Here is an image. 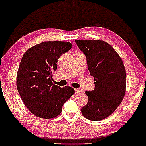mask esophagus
Instances as JSON below:
<instances>
[{
  "instance_id": "obj_1",
  "label": "esophagus",
  "mask_w": 146,
  "mask_h": 146,
  "mask_svg": "<svg viewBox=\"0 0 146 146\" xmlns=\"http://www.w3.org/2000/svg\"><path fill=\"white\" fill-rule=\"evenodd\" d=\"M75 93H82V90L80 89V88H75Z\"/></svg>"
}]
</instances>
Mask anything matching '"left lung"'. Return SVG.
Instances as JSON below:
<instances>
[{
	"label": "left lung",
	"mask_w": 146,
	"mask_h": 146,
	"mask_svg": "<svg viewBox=\"0 0 146 146\" xmlns=\"http://www.w3.org/2000/svg\"><path fill=\"white\" fill-rule=\"evenodd\" d=\"M86 57L95 89L86 91L88 103L82 108L83 116L91 121L109 117L123 100L126 89L125 69L121 58L108 43L100 40H76Z\"/></svg>",
	"instance_id": "1"
}]
</instances>
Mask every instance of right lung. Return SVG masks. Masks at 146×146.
<instances>
[{"label": "right lung", "mask_w": 146, "mask_h": 146, "mask_svg": "<svg viewBox=\"0 0 146 146\" xmlns=\"http://www.w3.org/2000/svg\"><path fill=\"white\" fill-rule=\"evenodd\" d=\"M68 42L48 41L29 48L23 55L16 76V86L27 109L40 118L53 119L75 93L70 86L53 84V73L59 58L72 48Z\"/></svg>", "instance_id": "1"}]
</instances>
